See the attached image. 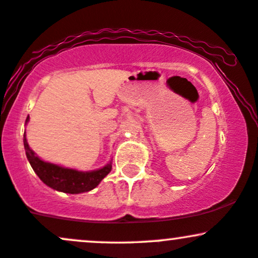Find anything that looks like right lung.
I'll return each mask as SVG.
<instances>
[{
	"mask_svg": "<svg viewBox=\"0 0 258 258\" xmlns=\"http://www.w3.org/2000/svg\"><path fill=\"white\" fill-rule=\"evenodd\" d=\"M29 120V117L26 121ZM24 148L26 158L34 168L35 173L40 177L44 184H47L55 190L69 194H79L84 191H90L99 184L100 180L111 171V162L103 168L92 172H80L73 168H64L58 165L44 162L38 159L35 153L29 148L24 133Z\"/></svg>",
	"mask_w": 258,
	"mask_h": 258,
	"instance_id": "right-lung-1",
	"label": "right lung"
}]
</instances>
